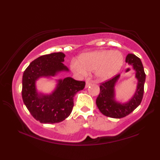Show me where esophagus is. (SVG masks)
Returning a JSON list of instances; mask_svg holds the SVG:
<instances>
[{
    "instance_id": "obj_1",
    "label": "esophagus",
    "mask_w": 160,
    "mask_h": 160,
    "mask_svg": "<svg viewBox=\"0 0 160 160\" xmlns=\"http://www.w3.org/2000/svg\"><path fill=\"white\" fill-rule=\"evenodd\" d=\"M92 84V81L90 80H86V85H85V88H88L89 86H90Z\"/></svg>"
}]
</instances>
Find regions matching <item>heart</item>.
<instances>
[{"instance_id":"heart-1","label":"heart","mask_w":160,"mask_h":160,"mask_svg":"<svg viewBox=\"0 0 160 160\" xmlns=\"http://www.w3.org/2000/svg\"><path fill=\"white\" fill-rule=\"evenodd\" d=\"M123 63V57L118 51L100 50L81 55L78 61H73L72 69L80 75H86L88 71H94L100 80L112 78L120 70Z\"/></svg>"}]
</instances>
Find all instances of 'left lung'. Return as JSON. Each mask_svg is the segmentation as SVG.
<instances>
[{
  "label": "left lung",
  "mask_w": 160,
  "mask_h": 160,
  "mask_svg": "<svg viewBox=\"0 0 160 160\" xmlns=\"http://www.w3.org/2000/svg\"><path fill=\"white\" fill-rule=\"evenodd\" d=\"M126 62L132 66L135 70V77L138 80L137 90L132 98L126 104H121L114 100V85L119 78L116 75L112 79L100 83L99 94L96 99V104L102 114L113 118L125 117L136 109L142 102L144 93L145 73L140 59L132 53H128Z\"/></svg>",
  "instance_id": "left-lung-1"
}]
</instances>
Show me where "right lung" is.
<instances>
[{
  "label": "right lung",
  "mask_w": 160,
  "mask_h": 160,
  "mask_svg": "<svg viewBox=\"0 0 160 160\" xmlns=\"http://www.w3.org/2000/svg\"><path fill=\"white\" fill-rule=\"evenodd\" d=\"M65 54L61 52L42 56L32 61L24 71L23 102L32 116L40 123H59L68 117L74 105L75 94L85 86V81L68 77L58 80L56 90L50 95L37 92L35 82L38 78L53 76L59 71L68 70L62 63Z\"/></svg>",
  "instance_id": "obj_1"
}]
</instances>
